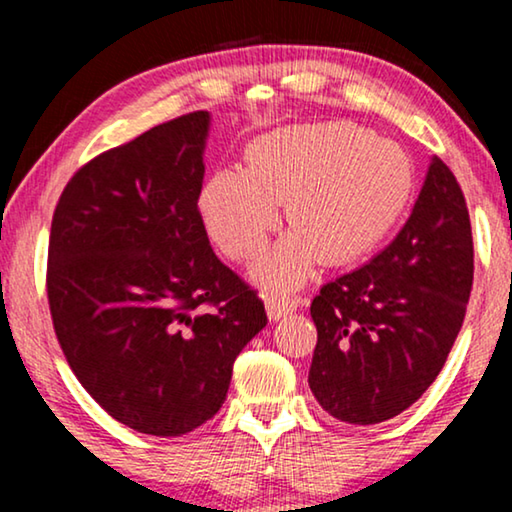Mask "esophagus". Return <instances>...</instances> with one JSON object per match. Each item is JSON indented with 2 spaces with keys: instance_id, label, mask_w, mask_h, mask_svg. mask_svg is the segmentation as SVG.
<instances>
[{
  "instance_id": "obj_1",
  "label": "esophagus",
  "mask_w": 512,
  "mask_h": 512,
  "mask_svg": "<svg viewBox=\"0 0 512 512\" xmlns=\"http://www.w3.org/2000/svg\"><path fill=\"white\" fill-rule=\"evenodd\" d=\"M300 300L298 298H279V296H270L265 300V312H268L270 321H279L284 317H289L296 310Z\"/></svg>"
}]
</instances>
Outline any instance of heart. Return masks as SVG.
I'll use <instances>...</instances> for the list:
<instances>
[{"mask_svg":"<svg viewBox=\"0 0 512 512\" xmlns=\"http://www.w3.org/2000/svg\"><path fill=\"white\" fill-rule=\"evenodd\" d=\"M415 191L410 156L394 139L349 121L303 123L256 137L244 170H214L198 193L207 235L233 261H249L275 233L284 237L251 279L270 293L303 286L317 263H354L377 249Z\"/></svg>","mask_w":512,"mask_h":512,"instance_id":"1","label":"heart"}]
</instances>
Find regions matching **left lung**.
Here are the masks:
<instances>
[{"label":"left lung","mask_w":512,"mask_h":512,"mask_svg":"<svg viewBox=\"0 0 512 512\" xmlns=\"http://www.w3.org/2000/svg\"><path fill=\"white\" fill-rule=\"evenodd\" d=\"M471 286L464 193L433 156L401 233L312 300L317 347L307 382L321 408L359 426L408 410L443 370Z\"/></svg>","instance_id":"8db88e82"}]
</instances>
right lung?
Masks as SVG:
<instances>
[{
    "instance_id": "right-lung-1",
    "label": "right lung",
    "mask_w": 512,
    "mask_h": 512,
    "mask_svg": "<svg viewBox=\"0 0 512 512\" xmlns=\"http://www.w3.org/2000/svg\"><path fill=\"white\" fill-rule=\"evenodd\" d=\"M209 125L195 111L83 165L48 242V305L69 368L111 417L160 438L219 412L237 354L268 324L202 226Z\"/></svg>"
}]
</instances>
